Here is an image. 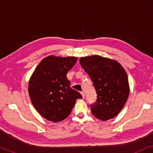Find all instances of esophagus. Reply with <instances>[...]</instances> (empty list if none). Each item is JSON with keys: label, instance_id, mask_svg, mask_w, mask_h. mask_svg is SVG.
Returning a JSON list of instances; mask_svg holds the SVG:
<instances>
[{"label": "esophagus", "instance_id": "1", "mask_svg": "<svg viewBox=\"0 0 153 153\" xmlns=\"http://www.w3.org/2000/svg\"><path fill=\"white\" fill-rule=\"evenodd\" d=\"M81 95H82L83 98H84V97H85V94H84V92H81Z\"/></svg>", "mask_w": 153, "mask_h": 153}]
</instances>
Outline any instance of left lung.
<instances>
[{
    "instance_id": "1",
    "label": "left lung",
    "mask_w": 153,
    "mask_h": 153,
    "mask_svg": "<svg viewBox=\"0 0 153 153\" xmlns=\"http://www.w3.org/2000/svg\"><path fill=\"white\" fill-rule=\"evenodd\" d=\"M80 64L93 81L97 102L91 105L92 114L106 121L118 114L129 93L127 73L116 60L94 55L80 58Z\"/></svg>"
}]
</instances>
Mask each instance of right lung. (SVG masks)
<instances>
[{"label":"right lung","instance_id":"add662e5","mask_svg":"<svg viewBox=\"0 0 153 153\" xmlns=\"http://www.w3.org/2000/svg\"><path fill=\"white\" fill-rule=\"evenodd\" d=\"M76 60V57L47 56L39 62L29 80L31 102L48 120H63L70 115L76 100L82 98L78 91L71 88L66 76Z\"/></svg>","mask_w":153,"mask_h":153}]
</instances>
